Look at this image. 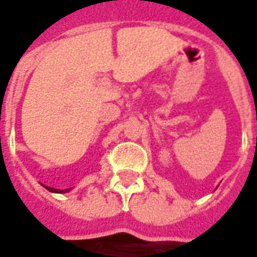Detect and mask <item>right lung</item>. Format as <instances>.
I'll list each match as a JSON object with an SVG mask.
<instances>
[{"label":"right lung","mask_w":257,"mask_h":257,"mask_svg":"<svg viewBox=\"0 0 257 257\" xmlns=\"http://www.w3.org/2000/svg\"><path fill=\"white\" fill-rule=\"evenodd\" d=\"M43 187H45L44 184H43ZM47 190L51 191V192H59V194H65L67 191H70V188H66V190H56V188H51V187H45Z\"/></svg>","instance_id":"right-lung-1"}]
</instances>
